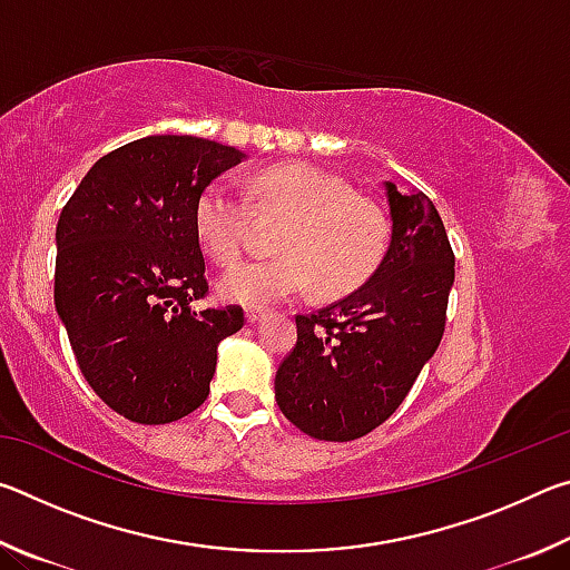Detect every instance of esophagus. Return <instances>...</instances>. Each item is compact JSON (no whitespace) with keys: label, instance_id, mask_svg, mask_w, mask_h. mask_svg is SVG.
<instances>
[{"label":"esophagus","instance_id":"1","mask_svg":"<svg viewBox=\"0 0 570 570\" xmlns=\"http://www.w3.org/2000/svg\"><path fill=\"white\" fill-rule=\"evenodd\" d=\"M262 320H266V308H254V306L246 308V322L248 324H258Z\"/></svg>","mask_w":570,"mask_h":570}]
</instances>
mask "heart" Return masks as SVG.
I'll list each match as a JSON object with an SVG mask.
<instances>
[{
	"label": "heart",
	"mask_w": 570,
	"mask_h": 570,
	"mask_svg": "<svg viewBox=\"0 0 570 570\" xmlns=\"http://www.w3.org/2000/svg\"><path fill=\"white\" fill-rule=\"evenodd\" d=\"M258 208L292 214L274 258H254L218 282L226 302L268 308L320 282L326 296L354 292L387 254L390 218L377 200L354 193L344 178L312 163H278L250 180ZM224 183H210L196 200L193 226L206 254L220 266L236 264L246 246L250 204Z\"/></svg>",
	"instance_id": "b5f03b06"
}]
</instances>
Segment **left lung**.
I'll return each mask as SVG.
<instances>
[{"label":"left lung","instance_id":"1","mask_svg":"<svg viewBox=\"0 0 570 570\" xmlns=\"http://www.w3.org/2000/svg\"><path fill=\"white\" fill-rule=\"evenodd\" d=\"M390 248L350 296L296 314V344L276 372L284 417L316 440L350 442L400 407L440 346L455 254L432 200L384 183Z\"/></svg>","mask_w":570,"mask_h":570}]
</instances>
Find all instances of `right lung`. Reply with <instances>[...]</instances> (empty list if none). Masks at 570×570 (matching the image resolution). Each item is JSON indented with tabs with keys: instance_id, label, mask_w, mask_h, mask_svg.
<instances>
[{
	"instance_id": "right-lung-1",
	"label": "right lung",
	"mask_w": 570,
	"mask_h": 570,
	"mask_svg": "<svg viewBox=\"0 0 570 570\" xmlns=\"http://www.w3.org/2000/svg\"><path fill=\"white\" fill-rule=\"evenodd\" d=\"M244 153L148 135L102 156L57 220L55 306L95 394L130 422L166 424L206 402L218 342L244 326L208 294L193 210Z\"/></svg>"
}]
</instances>
